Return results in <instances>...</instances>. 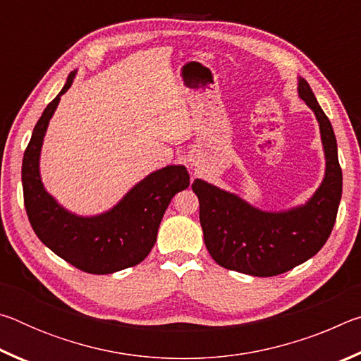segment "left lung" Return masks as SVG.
<instances>
[{
	"mask_svg": "<svg viewBox=\"0 0 361 361\" xmlns=\"http://www.w3.org/2000/svg\"><path fill=\"white\" fill-rule=\"evenodd\" d=\"M298 94L319 121L326 159L325 178L307 202L286 212H262L204 180L192 183L205 247L221 267L255 277L279 276L319 253L331 234L342 195L338 143L331 122L302 78Z\"/></svg>",
	"mask_w": 361,
	"mask_h": 361,
	"instance_id": "1",
	"label": "left lung"
}]
</instances>
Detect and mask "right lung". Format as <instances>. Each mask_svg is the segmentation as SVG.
I'll use <instances>...</instances> for the list:
<instances>
[{
  "mask_svg": "<svg viewBox=\"0 0 361 361\" xmlns=\"http://www.w3.org/2000/svg\"><path fill=\"white\" fill-rule=\"evenodd\" d=\"M75 75L70 73L36 122L22 162L23 202L35 234L47 248L81 271L102 276L137 266L149 255L170 200L189 186V173L183 166L156 170L102 215L78 216L65 210L42 186L39 154L49 121Z\"/></svg>",
  "mask_w": 361,
  "mask_h": 361,
  "instance_id": "1",
  "label": "right lung"
}]
</instances>
